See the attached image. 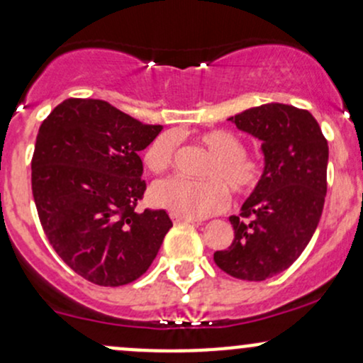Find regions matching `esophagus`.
Masks as SVG:
<instances>
[{"label": "esophagus", "instance_id": "obj_1", "mask_svg": "<svg viewBox=\"0 0 363 363\" xmlns=\"http://www.w3.org/2000/svg\"><path fill=\"white\" fill-rule=\"evenodd\" d=\"M169 218L173 219V223H195V219L186 218V216H182V214H177V213H171Z\"/></svg>", "mask_w": 363, "mask_h": 363}]
</instances>
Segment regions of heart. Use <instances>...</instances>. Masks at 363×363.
<instances>
[{"instance_id":"heart-1","label":"heart","mask_w":363,"mask_h":363,"mask_svg":"<svg viewBox=\"0 0 363 363\" xmlns=\"http://www.w3.org/2000/svg\"><path fill=\"white\" fill-rule=\"evenodd\" d=\"M201 142L214 154V160H211L203 169V177L211 180L190 182L168 178L154 183L150 201L156 206L186 218H206L223 211L230 202L225 182L235 194H248L255 189L262 174V166L259 160L247 156L242 138L228 130H211L202 133ZM174 152L177 138L171 133H162L145 149L144 162L152 173H164L173 164Z\"/></svg>"}]
</instances>
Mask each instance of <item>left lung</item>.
<instances>
[{"label":"left lung","instance_id":"8db88e82","mask_svg":"<svg viewBox=\"0 0 363 363\" xmlns=\"http://www.w3.org/2000/svg\"><path fill=\"white\" fill-rule=\"evenodd\" d=\"M262 142V177L240 216L235 240L214 262L233 278L264 281L291 266L311 242L328 192V140L311 113L262 104L228 118Z\"/></svg>","mask_w":363,"mask_h":363}]
</instances>
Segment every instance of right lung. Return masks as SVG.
Masks as SVG:
<instances>
[{
    "mask_svg": "<svg viewBox=\"0 0 363 363\" xmlns=\"http://www.w3.org/2000/svg\"><path fill=\"white\" fill-rule=\"evenodd\" d=\"M162 130L101 99H70L39 127L32 195L56 254L99 286L140 278L173 226L166 211L137 213L144 197L138 156Z\"/></svg>",
    "mask_w": 363,
    "mask_h": 363,
    "instance_id": "right-lung-1",
    "label": "right lung"
}]
</instances>
